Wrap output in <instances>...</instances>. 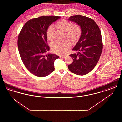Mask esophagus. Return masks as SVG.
Segmentation results:
<instances>
[{
  "label": "esophagus",
  "instance_id": "34e87169",
  "mask_svg": "<svg viewBox=\"0 0 122 122\" xmlns=\"http://www.w3.org/2000/svg\"><path fill=\"white\" fill-rule=\"evenodd\" d=\"M60 58H66V56H65V55H62V56H60V57H59Z\"/></svg>",
  "mask_w": 122,
  "mask_h": 122
}]
</instances>
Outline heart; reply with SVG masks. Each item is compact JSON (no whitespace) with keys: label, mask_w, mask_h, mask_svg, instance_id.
Here are the masks:
<instances>
[{"label":"heart","mask_w":122,"mask_h":122,"mask_svg":"<svg viewBox=\"0 0 122 122\" xmlns=\"http://www.w3.org/2000/svg\"><path fill=\"white\" fill-rule=\"evenodd\" d=\"M55 26L65 32L66 37L72 43H76L78 41L81 34V26L77 24H73L72 22L64 19L59 20ZM55 29L52 25H50L46 29V36L49 40H52L54 38ZM71 44L68 40H57L52 43L51 48L53 52L58 54H64L69 50Z\"/></svg>","instance_id":"1"}]
</instances>
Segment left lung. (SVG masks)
<instances>
[{"label":"left lung","mask_w":122,"mask_h":122,"mask_svg":"<svg viewBox=\"0 0 122 122\" xmlns=\"http://www.w3.org/2000/svg\"><path fill=\"white\" fill-rule=\"evenodd\" d=\"M69 20L79 25L82 32L72 49L80 52L70 55L73 61L68 69L76 75H85L95 68L101 56L103 48L101 32L98 25L90 18L77 15L70 17Z\"/></svg>","instance_id":"8db88e82"}]
</instances>
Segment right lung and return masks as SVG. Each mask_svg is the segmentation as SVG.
Instances as JSON below:
<instances>
[{
	"label": "right lung",
	"mask_w": 122,
	"mask_h": 122,
	"mask_svg": "<svg viewBox=\"0 0 122 122\" xmlns=\"http://www.w3.org/2000/svg\"><path fill=\"white\" fill-rule=\"evenodd\" d=\"M61 17L41 16L30 20L24 25L18 36V47L24 64L36 76L43 77L54 70V62L59 56L46 54L49 50L46 29Z\"/></svg>",
	"instance_id": "right-lung-1"
}]
</instances>
